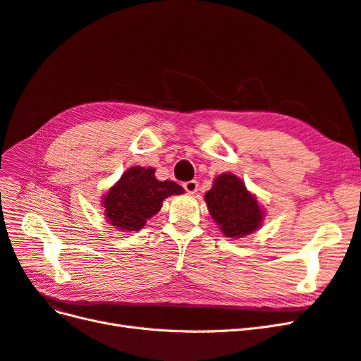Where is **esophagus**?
Segmentation results:
<instances>
[{"instance_id":"34e87169","label":"esophagus","mask_w":361,"mask_h":361,"mask_svg":"<svg viewBox=\"0 0 361 361\" xmlns=\"http://www.w3.org/2000/svg\"><path fill=\"white\" fill-rule=\"evenodd\" d=\"M183 190L187 191L188 194H194L195 191L199 190V182L197 180H188L183 183Z\"/></svg>"}]
</instances>
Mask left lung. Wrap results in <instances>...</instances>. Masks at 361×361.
<instances>
[{
    "label": "left lung",
    "mask_w": 361,
    "mask_h": 361,
    "mask_svg": "<svg viewBox=\"0 0 361 361\" xmlns=\"http://www.w3.org/2000/svg\"><path fill=\"white\" fill-rule=\"evenodd\" d=\"M204 202L214 221L227 238H244L256 232L264 220V211L245 183L232 173L216 176Z\"/></svg>",
    "instance_id": "8db88e82"
}]
</instances>
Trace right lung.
I'll use <instances>...</instances> for the list:
<instances>
[{"instance_id":"right-lung-1","label":"right lung","mask_w":361,"mask_h":361,"mask_svg":"<svg viewBox=\"0 0 361 361\" xmlns=\"http://www.w3.org/2000/svg\"><path fill=\"white\" fill-rule=\"evenodd\" d=\"M174 194H183L180 185L158 180L155 169L134 166L102 197L104 214L117 231L137 232L159 212L162 200Z\"/></svg>"}]
</instances>
